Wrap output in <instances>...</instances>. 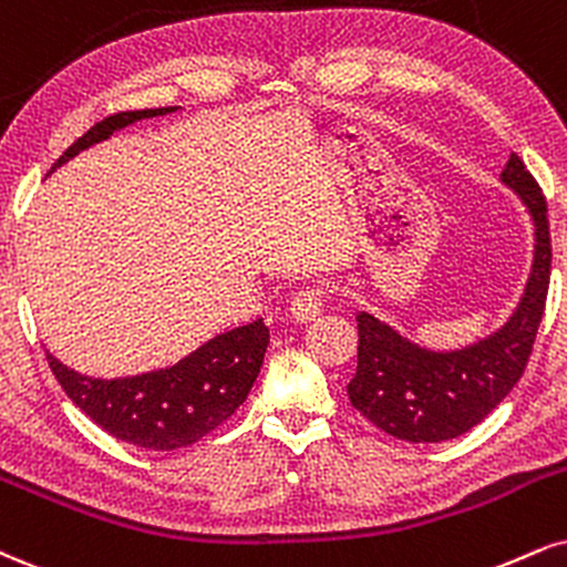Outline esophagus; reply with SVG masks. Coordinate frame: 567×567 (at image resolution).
Wrapping results in <instances>:
<instances>
[{"label": "esophagus", "mask_w": 567, "mask_h": 567, "mask_svg": "<svg viewBox=\"0 0 567 567\" xmlns=\"http://www.w3.org/2000/svg\"><path fill=\"white\" fill-rule=\"evenodd\" d=\"M324 298H327V292L322 288L298 290L290 301L292 317H296L298 322H311V319H317L319 313H322Z\"/></svg>", "instance_id": "34e87169"}]
</instances>
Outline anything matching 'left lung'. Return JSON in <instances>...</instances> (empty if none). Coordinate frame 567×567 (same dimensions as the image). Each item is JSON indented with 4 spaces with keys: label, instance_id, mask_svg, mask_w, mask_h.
<instances>
[{
    "label": "left lung",
    "instance_id": "8db88e82",
    "mask_svg": "<svg viewBox=\"0 0 567 567\" xmlns=\"http://www.w3.org/2000/svg\"><path fill=\"white\" fill-rule=\"evenodd\" d=\"M536 224V256L517 311L499 332L462 351H427L385 322L359 313V367L349 399L372 425L409 443H441L467 433L513 391L528 364L547 306L551 240L547 197L513 153L502 172Z\"/></svg>",
    "mask_w": 567,
    "mask_h": 567
}]
</instances>
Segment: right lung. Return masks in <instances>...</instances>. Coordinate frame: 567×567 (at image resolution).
<instances>
[{
    "instance_id": "1",
    "label": "right lung",
    "mask_w": 567,
    "mask_h": 567,
    "mask_svg": "<svg viewBox=\"0 0 567 567\" xmlns=\"http://www.w3.org/2000/svg\"><path fill=\"white\" fill-rule=\"evenodd\" d=\"M172 111L176 107H150V111L107 115L84 136H79L54 161L50 172L63 166L81 150L107 140L118 128ZM266 346H269V330H266L264 319H258V322L216 336L168 370L145 372L136 378H86V374L60 364L50 351H47V361L68 399L89 420L97 422L102 431L118 441L134 443V446L172 452V449L200 441L203 435L216 431L221 422H227L237 412L261 372Z\"/></svg>"
}]
</instances>
